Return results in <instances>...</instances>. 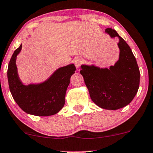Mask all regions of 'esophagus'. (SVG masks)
Here are the masks:
<instances>
[{"label":"esophagus","instance_id":"1","mask_svg":"<svg viewBox=\"0 0 153 153\" xmlns=\"http://www.w3.org/2000/svg\"><path fill=\"white\" fill-rule=\"evenodd\" d=\"M74 62H75V65L77 68H79L80 67V65H82V59L80 58H75L74 60Z\"/></svg>","mask_w":153,"mask_h":153}]
</instances>
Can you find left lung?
Returning <instances> with one entry per match:
<instances>
[{
    "label": "left lung",
    "mask_w": 153,
    "mask_h": 153,
    "mask_svg": "<svg viewBox=\"0 0 153 153\" xmlns=\"http://www.w3.org/2000/svg\"><path fill=\"white\" fill-rule=\"evenodd\" d=\"M111 38L118 37L119 60L110 68L81 65L80 74L92 100L101 108L117 110L128 105L137 93L140 71L131 49L115 30L106 28Z\"/></svg>",
    "instance_id": "obj_1"
}]
</instances>
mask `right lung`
Masks as SVG:
<instances>
[{
	"label": "right lung",
	"instance_id": "1",
	"mask_svg": "<svg viewBox=\"0 0 153 153\" xmlns=\"http://www.w3.org/2000/svg\"><path fill=\"white\" fill-rule=\"evenodd\" d=\"M22 45L14 51L8 68L10 91L18 106L30 115L49 116L58 113L65 105V93L75 67L71 64L58 68L40 84L24 85L18 77L16 60Z\"/></svg>",
	"mask_w": 153,
	"mask_h": 153
}]
</instances>
